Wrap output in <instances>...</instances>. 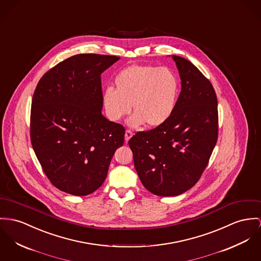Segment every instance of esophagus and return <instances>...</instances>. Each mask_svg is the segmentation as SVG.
I'll list each match as a JSON object with an SVG mask.
<instances>
[{
  "instance_id": "obj_1",
  "label": "esophagus",
  "mask_w": 261,
  "mask_h": 261,
  "mask_svg": "<svg viewBox=\"0 0 261 261\" xmlns=\"http://www.w3.org/2000/svg\"><path fill=\"white\" fill-rule=\"evenodd\" d=\"M132 135H133L132 131H130V130H126V132H125V141H126V142H128L129 139L132 137Z\"/></svg>"
}]
</instances>
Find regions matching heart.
Instances as JSON below:
<instances>
[{
    "mask_svg": "<svg viewBox=\"0 0 261 261\" xmlns=\"http://www.w3.org/2000/svg\"><path fill=\"white\" fill-rule=\"evenodd\" d=\"M115 86L103 92L106 115L119 121L131 111L135 114L128 123L138 127H158L173 114L179 93L176 75L166 67L134 64L122 69L115 77Z\"/></svg>",
    "mask_w": 261,
    "mask_h": 261,
    "instance_id": "b5f03b06",
    "label": "heart"
}]
</instances>
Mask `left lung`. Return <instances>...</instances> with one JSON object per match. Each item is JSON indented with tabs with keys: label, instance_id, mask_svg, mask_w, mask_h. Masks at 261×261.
I'll return each instance as SVG.
<instances>
[{
	"label": "left lung",
	"instance_id": "obj_1",
	"mask_svg": "<svg viewBox=\"0 0 261 261\" xmlns=\"http://www.w3.org/2000/svg\"><path fill=\"white\" fill-rule=\"evenodd\" d=\"M173 60L181 81L173 114L128 142L143 186L161 197L179 196L197 184L219 135L218 99L212 83L191 61L178 56Z\"/></svg>",
	"mask_w": 261,
	"mask_h": 261
}]
</instances>
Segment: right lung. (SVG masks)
<instances>
[{"label":"right lung","mask_w":261,"mask_h":261,"mask_svg":"<svg viewBox=\"0 0 261 261\" xmlns=\"http://www.w3.org/2000/svg\"><path fill=\"white\" fill-rule=\"evenodd\" d=\"M119 57L81 54L46 71L32 100L31 142L47 179L87 196L105 180L125 128L101 114V73Z\"/></svg>","instance_id":"right-lung-1"}]
</instances>
